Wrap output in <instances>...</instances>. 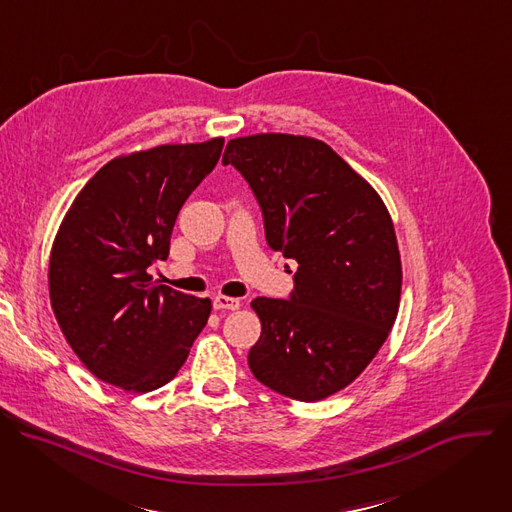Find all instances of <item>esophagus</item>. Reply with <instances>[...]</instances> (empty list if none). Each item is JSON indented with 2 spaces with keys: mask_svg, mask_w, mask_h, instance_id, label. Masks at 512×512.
<instances>
[{
  "mask_svg": "<svg viewBox=\"0 0 512 512\" xmlns=\"http://www.w3.org/2000/svg\"><path fill=\"white\" fill-rule=\"evenodd\" d=\"M214 310H239L241 302L239 298H229V296H216L212 302Z\"/></svg>",
  "mask_w": 512,
  "mask_h": 512,
  "instance_id": "1",
  "label": "esophagus"
}]
</instances>
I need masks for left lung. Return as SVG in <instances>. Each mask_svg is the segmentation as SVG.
<instances>
[{"label":"left lung","instance_id":"obj_1","mask_svg":"<svg viewBox=\"0 0 512 512\" xmlns=\"http://www.w3.org/2000/svg\"><path fill=\"white\" fill-rule=\"evenodd\" d=\"M223 164L255 192L269 247L298 263L289 300L251 302L261 336L249 367L279 395L322 401L369 367L395 324L403 271L391 214L316 137H237Z\"/></svg>","mask_w":512,"mask_h":512}]
</instances>
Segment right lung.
I'll return each instance as SVG.
<instances>
[{"mask_svg":"<svg viewBox=\"0 0 512 512\" xmlns=\"http://www.w3.org/2000/svg\"><path fill=\"white\" fill-rule=\"evenodd\" d=\"M225 137L166 143L107 162L72 200L50 251L56 322L101 381L150 393L176 377L206 326L208 298L156 285L176 216L221 158Z\"/></svg>","mask_w":512,"mask_h":512,"instance_id":"right-lung-1","label":"right lung"}]
</instances>
